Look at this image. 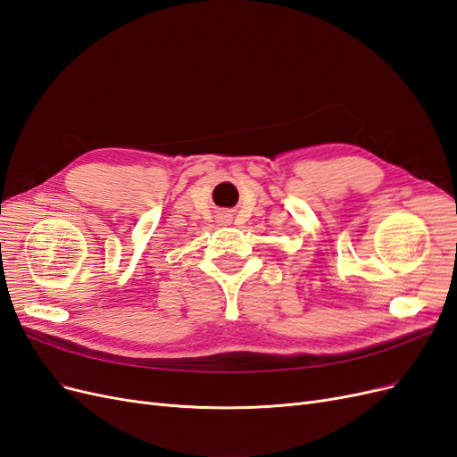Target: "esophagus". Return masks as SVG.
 <instances>
[{"instance_id":"esophagus-1","label":"esophagus","mask_w":457,"mask_h":457,"mask_svg":"<svg viewBox=\"0 0 457 457\" xmlns=\"http://www.w3.org/2000/svg\"><path fill=\"white\" fill-rule=\"evenodd\" d=\"M219 219L223 220V223H228V220H230V213H227V212H220V213H219Z\"/></svg>"}]
</instances>
